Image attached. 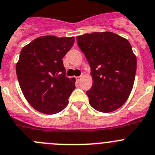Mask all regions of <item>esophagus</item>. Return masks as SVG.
Wrapping results in <instances>:
<instances>
[{"label":"esophagus","instance_id":"34e87169","mask_svg":"<svg viewBox=\"0 0 155 155\" xmlns=\"http://www.w3.org/2000/svg\"><path fill=\"white\" fill-rule=\"evenodd\" d=\"M81 77H82V76H77V77L76 78V81H77V82H79V81H80V79H81Z\"/></svg>","mask_w":155,"mask_h":155}]
</instances>
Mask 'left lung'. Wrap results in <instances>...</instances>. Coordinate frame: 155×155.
Listing matches in <instances>:
<instances>
[{
  "label": "left lung",
  "instance_id": "1",
  "mask_svg": "<svg viewBox=\"0 0 155 155\" xmlns=\"http://www.w3.org/2000/svg\"><path fill=\"white\" fill-rule=\"evenodd\" d=\"M91 68L92 86L86 95L91 106L112 112L128 99L133 88L137 59L129 42L112 32H94L76 37Z\"/></svg>",
  "mask_w": 155,
  "mask_h": 155
}]
</instances>
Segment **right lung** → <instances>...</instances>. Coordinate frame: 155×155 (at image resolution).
Returning <instances> with one entry per match:
<instances>
[{"instance_id":"right-lung-1","label":"right lung","mask_w":155,"mask_h":155,"mask_svg":"<svg viewBox=\"0 0 155 155\" xmlns=\"http://www.w3.org/2000/svg\"><path fill=\"white\" fill-rule=\"evenodd\" d=\"M74 37L43 36L22 49L16 66L24 97L36 110L53 115L63 110L75 89L74 78L66 76L63 58Z\"/></svg>"}]
</instances>
